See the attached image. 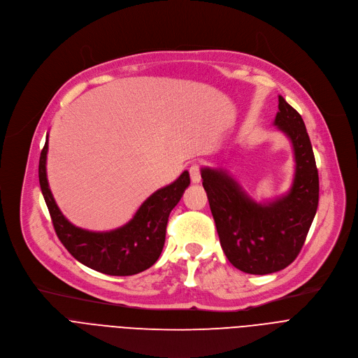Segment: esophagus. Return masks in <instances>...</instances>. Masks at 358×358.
Here are the masks:
<instances>
[{
	"instance_id": "1",
	"label": "esophagus",
	"mask_w": 358,
	"mask_h": 358,
	"mask_svg": "<svg viewBox=\"0 0 358 358\" xmlns=\"http://www.w3.org/2000/svg\"><path fill=\"white\" fill-rule=\"evenodd\" d=\"M189 177L192 182H199L201 181V167L198 164H192L189 169Z\"/></svg>"
}]
</instances>
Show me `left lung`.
<instances>
[{
	"mask_svg": "<svg viewBox=\"0 0 358 358\" xmlns=\"http://www.w3.org/2000/svg\"><path fill=\"white\" fill-rule=\"evenodd\" d=\"M275 126L294 152V178L286 195L261 203L225 170H201L222 250L236 269L250 275L282 271L296 259L319 206V173L308 130L282 96Z\"/></svg>",
	"mask_w": 358,
	"mask_h": 358,
	"instance_id": "obj_1",
	"label": "left lung"
}]
</instances>
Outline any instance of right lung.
<instances>
[{"instance_id":"obj_1","label":"right lung","mask_w":358,"mask_h":358,"mask_svg":"<svg viewBox=\"0 0 358 358\" xmlns=\"http://www.w3.org/2000/svg\"><path fill=\"white\" fill-rule=\"evenodd\" d=\"M46 155L48 136L39 157V184L55 232L76 261L110 276L136 275L157 262L166 242L170 213L189 185L188 171L151 194L123 227L93 232L71 224L58 208L46 178Z\"/></svg>"}]
</instances>
